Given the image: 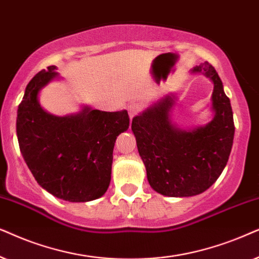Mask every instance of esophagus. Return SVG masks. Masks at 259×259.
I'll return each mask as SVG.
<instances>
[{
  "mask_svg": "<svg viewBox=\"0 0 259 259\" xmlns=\"http://www.w3.org/2000/svg\"><path fill=\"white\" fill-rule=\"evenodd\" d=\"M139 111H140V105L136 104V103H130V104L127 105V113H129L130 119H133L134 117L139 113Z\"/></svg>",
  "mask_w": 259,
  "mask_h": 259,
  "instance_id": "esophagus-1",
  "label": "esophagus"
}]
</instances>
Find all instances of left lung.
I'll return each instance as SVG.
<instances>
[{
  "instance_id": "obj_1",
  "label": "left lung",
  "mask_w": 259,
  "mask_h": 259,
  "mask_svg": "<svg viewBox=\"0 0 259 259\" xmlns=\"http://www.w3.org/2000/svg\"><path fill=\"white\" fill-rule=\"evenodd\" d=\"M192 71L202 72L214 84L211 122L193 130L174 126L169 117L174 96H165L133 119L148 181L162 195L192 196L205 192L220 177L232 149L233 113L222 79L207 61Z\"/></svg>"
}]
</instances>
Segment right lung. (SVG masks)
I'll use <instances>...</instances> for the list:
<instances>
[{"mask_svg": "<svg viewBox=\"0 0 259 259\" xmlns=\"http://www.w3.org/2000/svg\"><path fill=\"white\" fill-rule=\"evenodd\" d=\"M48 66L27 85L16 118L20 150L41 187L71 202L102 196L111 180L117 136L129 127V115L84 108L77 115L58 117L45 111L39 91L58 75Z\"/></svg>", "mask_w": 259, "mask_h": 259, "instance_id": "obj_1", "label": "right lung"}]
</instances>
